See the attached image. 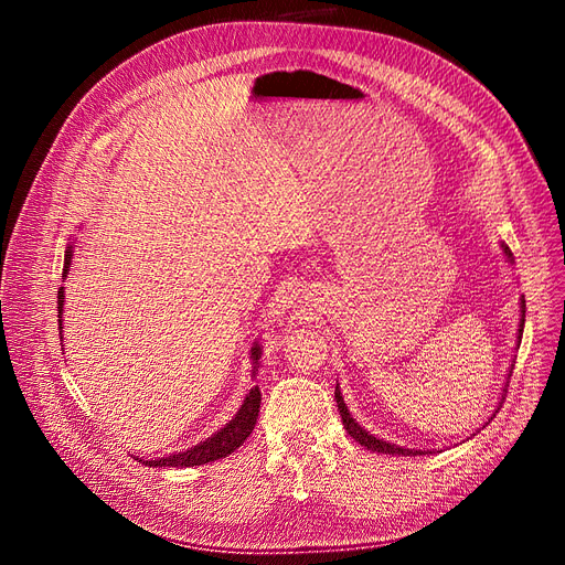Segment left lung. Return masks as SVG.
<instances>
[{
  "label": "left lung",
  "instance_id": "8db88e82",
  "mask_svg": "<svg viewBox=\"0 0 565 565\" xmlns=\"http://www.w3.org/2000/svg\"><path fill=\"white\" fill-rule=\"evenodd\" d=\"M502 250H504V256H507V260H512V250H509V246H504L502 244ZM523 323H525V300L521 298V321H519V342H521V335H523ZM335 402H338V411H340V417H342V425H344V429H348V434L352 436L354 441H359L361 446H366L369 450H375V452H390V455H425L423 450H415V448H402V446H394V444H387V441H382V439H377V436H373V434H369L366 429H363L354 417L350 415V411H348V406H344V402H342V394H340V390L335 387Z\"/></svg>",
  "mask_w": 565,
  "mask_h": 565
}]
</instances>
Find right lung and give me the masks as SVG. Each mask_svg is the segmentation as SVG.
<instances>
[{
	"mask_svg": "<svg viewBox=\"0 0 565 565\" xmlns=\"http://www.w3.org/2000/svg\"><path fill=\"white\" fill-rule=\"evenodd\" d=\"M70 263H72V246H67V250H65L63 277H67ZM63 302H65V288L61 286L58 288V329H63ZM250 359H253V373H256L258 359H260V344H253ZM258 413H260V390L253 387L246 394L239 413H236L221 431H215L213 436H209L206 441L196 444L194 448H190L185 452L169 455V458L140 460V462L148 465V467H196V465H206V462H213V460L227 458L230 452H234L248 439L253 427H256V423H258Z\"/></svg>",
	"mask_w": 565,
	"mask_h": 565,
	"instance_id": "right-lung-1",
	"label": "right lung"
}]
</instances>
